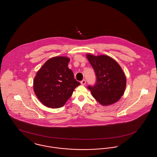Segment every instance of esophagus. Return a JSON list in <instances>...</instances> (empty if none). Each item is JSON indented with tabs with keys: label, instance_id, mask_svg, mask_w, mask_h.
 Instances as JSON below:
<instances>
[{
	"label": "esophagus",
	"instance_id": "1",
	"mask_svg": "<svg viewBox=\"0 0 157 157\" xmlns=\"http://www.w3.org/2000/svg\"><path fill=\"white\" fill-rule=\"evenodd\" d=\"M81 84L82 85H85V84H86V80H82L81 81Z\"/></svg>",
	"mask_w": 157,
	"mask_h": 157
}]
</instances>
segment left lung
Returning a JSON list of instances; mask_svg holds the SVG:
<instances>
[{"label": "left lung", "instance_id": "left-lung-1", "mask_svg": "<svg viewBox=\"0 0 157 157\" xmlns=\"http://www.w3.org/2000/svg\"><path fill=\"white\" fill-rule=\"evenodd\" d=\"M86 57L94 70L96 82L88 86L93 98L102 105L113 104L123 96L126 87V77L119 64L107 55Z\"/></svg>", "mask_w": 157, "mask_h": 157}]
</instances>
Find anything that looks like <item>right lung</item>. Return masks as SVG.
Wrapping results in <instances>:
<instances>
[{"label": "right lung", "mask_w": 157, "mask_h": 157, "mask_svg": "<svg viewBox=\"0 0 157 157\" xmlns=\"http://www.w3.org/2000/svg\"><path fill=\"white\" fill-rule=\"evenodd\" d=\"M69 61L65 56L53 57L44 64L34 78L33 90L36 96L49 108L64 106L74 89L80 85L67 66Z\"/></svg>", "instance_id": "right-lung-1"}]
</instances>
